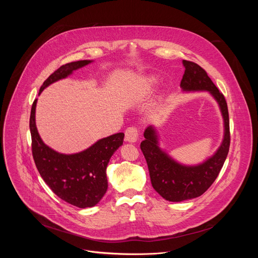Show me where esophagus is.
<instances>
[{"instance_id":"34e87169","label":"esophagus","mask_w":258,"mask_h":258,"mask_svg":"<svg viewBox=\"0 0 258 258\" xmlns=\"http://www.w3.org/2000/svg\"><path fill=\"white\" fill-rule=\"evenodd\" d=\"M139 138V130L136 126H130L125 130V141L134 143Z\"/></svg>"}]
</instances>
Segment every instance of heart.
I'll list each match as a JSON object with an SVG mask.
<instances>
[{
    "mask_svg": "<svg viewBox=\"0 0 258 258\" xmlns=\"http://www.w3.org/2000/svg\"><path fill=\"white\" fill-rule=\"evenodd\" d=\"M150 84H152V82H150ZM150 84H149V85H150Z\"/></svg>",
    "mask_w": 258,
    "mask_h": 258,
    "instance_id": "heart-1",
    "label": "heart"
}]
</instances>
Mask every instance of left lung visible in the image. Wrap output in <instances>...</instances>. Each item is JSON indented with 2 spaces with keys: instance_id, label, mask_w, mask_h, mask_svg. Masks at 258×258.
<instances>
[{
  "instance_id": "8db88e82",
  "label": "left lung",
  "mask_w": 258,
  "mask_h": 258,
  "mask_svg": "<svg viewBox=\"0 0 258 258\" xmlns=\"http://www.w3.org/2000/svg\"><path fill=\"white\" fill-rule=\"evenodd\" d=\"M180 87L185 91H208L216 99L225 120V138L217 152L197 166L180 165L168 157L158 147L157 136L152 126L146 128L141 150L148 164L150 178L155 191L165 200L179 202L196 198L205 193L222 169L229 153L231 134L227 101L215 87L207 72L197 63L183 60Z\"/></svg>"
}]
</instances>
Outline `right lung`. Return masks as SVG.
Returning a JSON list of instances; mask_svg holds the SVG:
<instances>
[{
	"instance_id": "add662e5",
	"label": "right lung",
	"mask_w": 258,
	"mask_h": 258,
	"mask_svg": "<svg viewBox=\"0 0 258 258\" xmlns=\"http://www.w3.org/2000/svg\"><path fill=\"white\" fill-rule=\"evenodd\" d=\"M90 62L81 60L60 66L44 82L39 95L49 85ZM36 100L32 103L29 118L31 151L36 168L51 190L65 202L80 208L95 206L107 191L106 167L113 153L122 145L124 134L104 138L81 153L60 154L44 144L36 130Z\"/></svg>"
}]
</instances>
